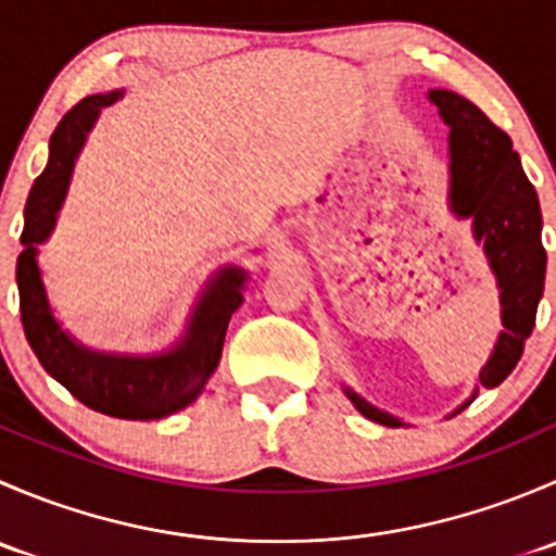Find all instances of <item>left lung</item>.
<instances>
[{"mask_svg": "<svg viewBox=\"0 0 556 556\" xmlns=\"http://www.w3.org/2000/svg\"><path fill=\"white\" fill-rule=\"evenodd\" d=\"M428 99L439 106V115L450 126V206L457 217L473 220V239L484 247L501 288L503 330L479 374L481 387H497L517 368L525 341L535 328L538 301L546 279L541 206L519 155L514 153L511 137L503 128L454 91L433 88ZM346 395L363 417L387 428L403 425L352 390H346Z\"/></svg>", "mask_w": 556, "mask_h": 556, "instance_id": "8db88e82", "label": "left lung"}]
</instances>
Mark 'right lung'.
<instances>
[{
  "mask_svg": "<svg viewBox=\"0 0 556 556\" xmlns=\"http://www.w3.org/2000/svg\"><path fill=\"white\" fill-rule=\"evenodd\" d=\"M123 91L97 93L77 102L61 117L50 137L48 166L29 190L24 210V252L15 266L21 295V323L45 371L64 384L93 412L117 419H161L179 412L201 395L223 355L231 314L242 306L247 274L226 266L210 279L195 304L182 341L169 352L150 357L106 355L77 344L53 317L37 266V244L53 233L64 206L72 169L86 144L88 131L104 106L115 104Z\"/></svg>",
  "mask_w": 556,
  "mask_h": 556,
  "instance_id": "obj_1",
  "label": "right lung"
}]
</instances>
